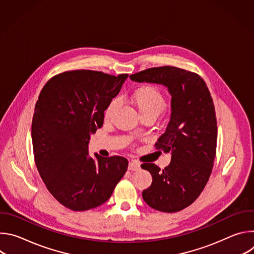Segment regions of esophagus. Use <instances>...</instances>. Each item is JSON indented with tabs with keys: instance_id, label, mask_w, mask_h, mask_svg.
I'll return each instance as SVG.
<instances>
[{
	"instance_id": "esophagus-1",
	"label": "esophagus",
	"mask_w": 254,
	"mask_h": 254,
	"mask_svg": "<svg viewBox=\"0 0 254 254\" xmlns=\"http://www.w3.org/2000/svg\"><path fill=\"white\" fill-rule=\"evenodd\" d=\"M138 169H140V165L135 162V161H130L128 163V170L129 171H137Z\"/></svg>"
}]
</instances>
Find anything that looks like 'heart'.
<instances>
[{
	"mask_svg": "<svg viewBox=\"0 0 254 254\" xmlns=\"http://www.w3.org/2000/svg\"><path fill=\"white\" fill-rule=\"evenodd\" d=\"M131 102L135 106L140 118L155 117L157 118L167 105L165 96L155 86L147 85L137 88L131 95ZM118 99H114L107 105L104 111V119L111 120L118 107Z\"/></svg>",
	"mask_w": 254,
	"mask_h": 254,
	"instance_id": "1",
	"label": "heart"
}]
</instances>
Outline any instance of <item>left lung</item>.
<instances>
[{"label": "left lung", "instance_id": "left-lung-1", "mask_svg": "<svg viewBox=\"0 0 254 254\" xmlns=\"http://www.w3.org/2000/svg\"><path fill=\"white\" fill-rule=\"evenodd\" d=\"M129 78L164 85L172 96L170 122L155 144L170 153L171 162L164 170L151 163L141 165L153 178L142 199L158 211H181L199 197L212 172L217 123L211 94L198 74L174 66L146 69Z\"/></svg>", "mask_w": 254, "mask_h": 254}]
</instances>
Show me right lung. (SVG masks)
Here are the masks:
<instances>
[{
  "label": "right lung",
  "mask_w": 254,
  "mask_h": 254,
  "mask_svg": "<svg viewBox=\"0 0 254 254\" xmlns=\"http://www.w3.org/2000/svg\"><path fill=\"white\" fill-rule=\"evenodd\" d=\"M127 76L67 71L52 77L36 102L31 130L35 163L48 191L68 209L102 205L127 172V159L92 158L88 143Z\"/></svg>",
  "instance_id": "add662e5"
}]
</instances>
